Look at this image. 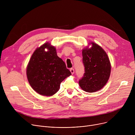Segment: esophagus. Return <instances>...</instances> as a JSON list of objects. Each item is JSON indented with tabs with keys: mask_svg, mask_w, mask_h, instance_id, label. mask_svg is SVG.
I'll return each mask as SVG.
<instances>
[{
	"mask_svg": "<svg viewBox=\"0 0 135 135\" xmlns=\"http://www.w3.org/2000/svg\"><path fill=\"white\" fill-rule=\"evenodd\" d=\"M70 72H71V73L72 74H73L74 73V68H70Z\"/></svg>",
	"mask_w": 135,
	"mask_h": 135,
	"instance_id": "esophagus-1",
	"label": "esophagus"
}]
</instances>
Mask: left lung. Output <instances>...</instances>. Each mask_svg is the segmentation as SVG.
Returning a JSON list of instances; mask_svg holds the SVG:
<instances>
[{
	"label": "left lung",
	"instance_id": "left-lung-1",
	"mask_svg": "<svg viewBox=\"0 0 135 135\" xmlns=\"http://www.w3.org/2000/svg\"><path fill=\"white\" fill-rule=\"evenodd\" d=\"M90 49L83 50V63L85 73L79 80L81 89L88 92H94L102 89L107 82L111 66L105 51L98 44L91 43Z\"/></svg>",
	"mask_w": 135,
	"mask_h": 135
}]
</instances>
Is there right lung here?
I'll return each mask as SVG.
<instances>
[{
    "mask_svg": "<svg viewBox=\"0 0 135 135\" xmlns=\"http://www.w3.org/2000/svg\"><path fill=\"white\" fill-rule=\"evenodd\" d=\"M71 74L65 62L57 56L55 48L49 43L35 51L27 68L28 80L32 88L45 96L57 92L61 83Z\"/></svg>",
    "mask_w": 135,
    "mask_h": 135,
    "instance_id": "add662e5",
    "label": "right lung"
}]
</instances>
